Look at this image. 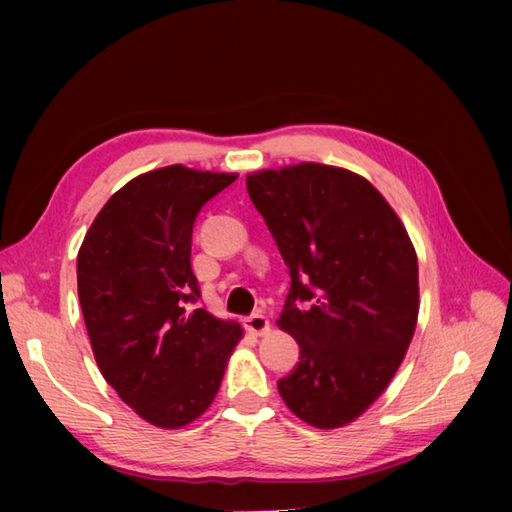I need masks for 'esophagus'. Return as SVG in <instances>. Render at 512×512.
<instances>
[{
  "label": "esophagus",
  "instance_id": "obj_1",
  "mask_svg": "<svg viewBox=\"0 0 512 512\" xmlns=\"http://www.w3.org/2000/svg\"><path fill=\"white\" fill-rule=\"evenodd\" d=\"M245 329L252 331L254 335H265L269 331V318L265 314H252L245 318Z\"/></svg>",
  "mask_w": 512,
  "mask_h": 512
}]
</instances>
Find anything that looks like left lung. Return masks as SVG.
I'll return each instance as SVG.
<instances>
[{
	"mask_svg": "<svg viewBox=\"0 0 512 512\" xmlns=\"http://www.w3.org/2000/svg\"><path fill=\"white\" fill-rule=\"evenodd\" d=\"M245 183L292 280L277 324L301 352L277 391L301 421L344 427L384 393L412 342L418 260L408 230L346 168L301 162Z\"/></svg>",
	"mask_w": 512,
	"mask_h": 512,
	"instance_id": "obj_1",
	"label": "left lung"
}]
</instances>
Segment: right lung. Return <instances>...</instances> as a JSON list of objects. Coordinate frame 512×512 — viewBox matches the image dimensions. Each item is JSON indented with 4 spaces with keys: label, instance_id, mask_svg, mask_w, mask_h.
<instances>
[{
    "label": "right lung",
    "instance_id": "1",
    "mask_svg": "<svg viewBox=\"0 0 512 512\" xmlns=\"http://www.w3.org/2000/svg\"><path fill=\"white\" fill-rule=\"evenodd\" d=\"M237 179L181 164L138 175L87 230L76 258L79 301L104 380L147 423L179 429L220 391L241 324L207 309L190 265L192 228Z\"/></svg>",
    "mask_w": 512,
    "mask_h": 512
}]
</instances>
